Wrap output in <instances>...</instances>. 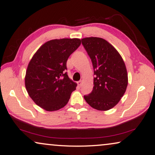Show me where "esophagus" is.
Returning <instances> with one entry per match:
<instances>
[{
	"label": "esophagus",
	"instance_id": "1",
	"mask_svg": "<svg viewBox=\"0 0 155 155\" xmlns=\"http://www.w3.org/2000/svg\"><path fill=\"white\" fill-rule=\"evenodd\" d=\"M82 82H83L82 80H80V81H78V84L79 85L80 87H81V86H82Z\"/></svg>",
	"mask_w": 155,
	"mask_h": 155
}]
</instances>
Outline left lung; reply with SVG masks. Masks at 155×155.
<instances>
[{"mask_svg": "<svg viewBox=\"0 0 155 155\" xmlns=\"http://www.w3.org/2000/svg\"><path fill=\"white\" fill-rule=\"evenodd\" d=\"M83 46L91 59L95 78L94 87L84 100L91 107L107 111L118 103L128 84L124 61L112 45L99 37L82 40Z\"/></svg>", "mask_w": 155, "mask_h": 155, "instance_id": "obj_1", "label": "left lung"}]
</instances>
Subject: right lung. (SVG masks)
Instances as JSON below:
<instances>
[{
	"label": "right lung",
	"mask_w": 155,
	"mask_h": 155,
	"mask_svg": "<svg viewBox=\"0 0 155 155\" xmlns=\"http://www.w3.org/2000/svg\"><path fill=\"white\" fill-rule=\"evenodd\" d=\"M80 39H53L43 44L28 64L26 90L32 101L48 111L64 107L77 84L65 72L69 56L80 46Z\"/></svg>",
	"instance_id": "1"
}]
</instances>
